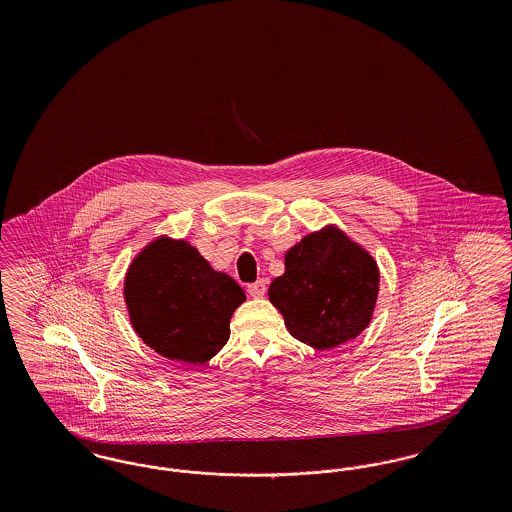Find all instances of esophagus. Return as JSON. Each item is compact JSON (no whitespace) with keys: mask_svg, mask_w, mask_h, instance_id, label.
Here are the masks:
<instances>
[{"mask_svg":"<svg viewBox=\"0 0 512 512\" xmlns=\"http://www.w3.org/2000/svg\"><path fill=\"white\" fill-rule=\"evenodd\" d=\"M265 292H267L265 280H257L255 284H249V286H247V293H249L251 297H263Z\"/></svg>","mask_w":512,"mask_h":512,"instance_id":"esophagus-1","label":"esophagus"}]
</instances>
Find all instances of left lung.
Wrapping results in <instances>:
<instances>
[{"label": "left lung", "instance_id": "obj_1", "mask_svg": "<svg viewBox=\"0 0 512 512\" xmlns=\"http://www.w3.org/2000/svg\"><path fill=\"white\" fill-rule=\"evenodd\" d=\"M378 267L359 245L326 228L286 253V272L268 288L295 340L332 349L357 338L378 297Z\"/></svg>", "mask_w": 512, "mask_h": 512}]
</instances>
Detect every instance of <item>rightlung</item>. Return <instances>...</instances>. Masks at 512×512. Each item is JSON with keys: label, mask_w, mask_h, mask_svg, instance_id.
<instances>
[{"label": "right lung", "mask_w": 512, "mask_h": 512, "mask_svg": "<svg viewBox=\"0 0 512 512\" xmlns=\"http://www.w3.org/2000/svg\"><path fill=\"white\" fill-rule=\"evenodd\" d=\"M124 299L134 330L151 349L172 361L203 365L230 338V318L245 293L192 245L161 238L132 263Z\"/></svg>", "instance_id": "add662e5"}]
</instances>
